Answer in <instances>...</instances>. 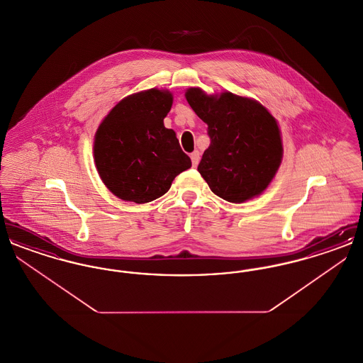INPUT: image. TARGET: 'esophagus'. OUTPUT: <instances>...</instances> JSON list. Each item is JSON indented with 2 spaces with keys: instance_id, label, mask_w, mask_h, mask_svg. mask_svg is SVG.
<instances>
[{
  "instance_id": "34e87169",
  "label": "esophagus",
  "mask_w": 363,
  "mask_h": 363,
  "mask_svg": "<svg viewBox=\"0 0 363 363\" xmlns=\"http://www.w3.org/2000/svg\"><path fill=\"white\" fill-rule=\"evenodd\" d=\"M190 159H191V164H193V167H196V166L199 164V162H200V152H199V151L191 152V154H190Z\"/></svg>"
}]
</instances>
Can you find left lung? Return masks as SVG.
Listing matches in <instances>:
<instances>
[{"label":"left lung","mask_w":363,"mask_h":363,"mask_svg":"<svg viewBox=\"0 0 363 363\" xmlns=\"http://www.w3.org/2000/svg\"><path fill=\"white\" fill-rule=\"evenodd\" d=\"M185 96L208 125L211 144L197 170L209 189L235 204L261 194L283 155L277 120L256 101L231 92L208 96L200 88H189Z\"/></svg>","instance_id":"left-lung-1"}]
</instances>
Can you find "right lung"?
Returning a JSON list of instances; mask_svg holds the SVG:
<instances>
[{
  "mask_svg": "<svg viewBox=\"0 0 363 363\" xmlns=\"http://www.w3.org/2000/svg\"><path fill=\"white\" fill-rule=\"evenodd\" d=\"M172 104V94L152 88L122 99L99 125L94 143L96 169L122 200H156L178 174L190 169L175 132L163 123Z\"/></svg>",
  "mask_w": 363,
  "mask_h": 363,
  "instance_id": "1",
  "label": "right lung"
}]
</instances>
